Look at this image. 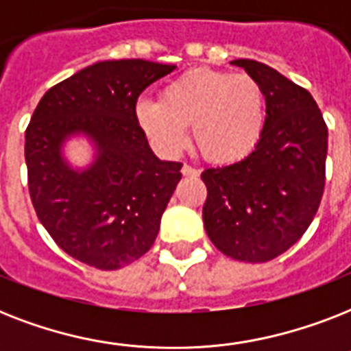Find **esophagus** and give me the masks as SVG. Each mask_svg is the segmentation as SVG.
<instances>
[{"label":"esophagus","instance_id":"34e87169","mask_svg":"<svg viewBox=\"0 0 351 351\" xmlns=\"http://www.w3.org/2000/svg\"><path fill=\"white\" fill-rule=\"evenodd\" d=\"M182 175H184V176H191V178H195V176L200 175V171L195 169V167H191V165L184 164V165H182Z\"/></svg>","mask_w":351,"mask_h":351}]
</instances>
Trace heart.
<instances>
[{"instance_id":"heart-1","label":"heart","mask_w":351,"mask_h":351,"mask_svg":"<svg viewBox=\"0 0 351 351\" xmlns=\"http://www.w3.org/2000/svg\"><path fill=\"white\" fill-rule=\"evenodd\" d=\"M134 117L140 131L162 153H178L193 123V140L204 158L231 164L253 153L261 142L266 93L251 74L189 69L165 85L160 101H138Z\"/></svg>"}]
</instances>
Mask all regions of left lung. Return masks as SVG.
Returning <instances> with one entry per match:
<instances>
[{
  "mask_svg": "<svg viewBox=\"0 0 351 351\" xmlns=\"http://www.w3.org/2000/svg\"><path fill=\"white\" fill-rule=\"evenodd\" d=\"M266 93V125L244 160L202 173V219L217 250L267 262L310 228L326 182L328 127L306 89L255 60H233Z\"/></svg>",
  "mask_w": 351,
  "mask_h": 351,
  "instance_id": "8db88e82",
  "label": "left lung"
}]
</instances>
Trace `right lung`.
Returning <instances> with one entry per match:
<instances>
[{
    "mask_svg": "<svg viewBox=\"0 0 351 351\" xmlns=\"http://www.w3.org/2000/svg\"><path fill=\"white\" fill-rule=\"evenodd\" d=\"M175 65L109 60L47 90L25 131L29 193L38 219L67 255L98 269H120L145 255L182 178L180 162L154 156L134 117L145 87ZM85 134L95 162L73 170L64 140Z\"/></svg>",
    "mask_w": 351,
    "mask_h": 351,
    "instance_id": "obj_1",
    "label": "right lung"
}]
</instances>
